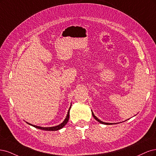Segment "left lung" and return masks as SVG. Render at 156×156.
Instances as JSON below:
<instances>
[{"label": "left lung", "mask_w": 156, "mask_h": 156, "mask_svg": "<svg viewBox=\"0 0 156 156\" xmlns=\"http://www.w3.org/2000/svg\"><path fill=\"white\" fill-rule=\"evenodd\" d=\"M92 114H93V117H94L95 119H96V120H97V121H98V122L101 123V124H107V125H108V124H112V123H110V124H109V123H106V122H104L101 121V120H99V119H98V118H97L96 116H95V115H94V113H93V112H92Z\"/></svg>", "instance_id": "obj_1"}]
</instances>
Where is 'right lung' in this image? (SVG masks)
<instances>
[{"mask_svg":"<svg viewBox=\"0 0 156 156\" xmlns=\"http://www.w3.org/2000/svg\"><path fill=\"white\" fill-rule=\"evenodd\" d=\"M71 106L70 107L69 109V112H68V113H67V115L66 118H65V119L64 120V121L62 123L60 124L58 126H53V127H47V128H43V127H41V126H35V125H32L30 123H28L27 122V123H28V124L36 128H38V129H43V130H47V131H56V130H58V129H62V128H63L64 126L67 123V122L69 121V111H70V109H71Z\"/></svg>","mask_w":156,"mask_h":156,"instance_id":"obj_1","label":"right lung"}]
</instances>
